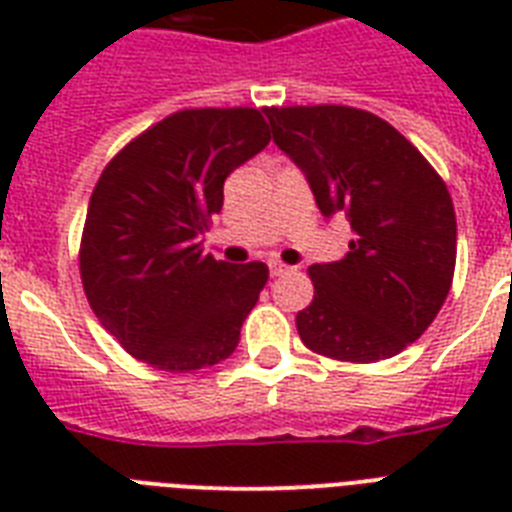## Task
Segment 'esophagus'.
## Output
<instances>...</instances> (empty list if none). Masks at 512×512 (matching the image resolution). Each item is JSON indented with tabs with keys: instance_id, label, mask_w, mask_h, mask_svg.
<instances>
[{
	"instance_id": "34e87169",
	"label": "esophagus",
	"mask_w": 512,
	"mask_h": 512,
	"mask_svg": "<svg viewBox=\"0 0 512 512\" xmlns=\"http://www.w3.org/2000/svg\"><path fill=\"white\" fill-rule=\"evenodd\" d=\"M268 268H271V276H287V273L292 271L289 265L279 263V260H271V265H268Z\"/></svg>"
}]
</instances>
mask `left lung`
<instances>
[{"label": "left lung", "instance_id": "1", "mask_svg": "<svg viewBox=\"0 0 512 512\" xmlns=\"http://www.w3.org/2000/svg\"><path fill=\"white\" fill-rule=\"evenodd\" d=\"M265 116L321 215L340 212L356 233L342 260L311 265L316 295L297 313L300 340L353 364L396 356L433 324L452 287L457 220L444 180L396 127L361 108Z\"/></svg>", "mask_w": 512, "mask_h": 512}]
</instances>
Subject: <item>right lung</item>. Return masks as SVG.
Wrapping results in <instances>:
<instances>
[{"label":"right lung","mask_w":512,"mask_h":512,"mask_svg":"<svg viewBox=\"0 0 512 512\" xmlns=\"http://www.w3.org/2000/svg\"><path fill=\"white\" fill-rule=\"evenodd\" d=\"M257 108H188L108 162L84 220L79 271L103 327L164 372L220 364L268 281V265L204 255L223 183L268 146Z\"/></svg>","instance_id":"obj_1"}]
</instances>
